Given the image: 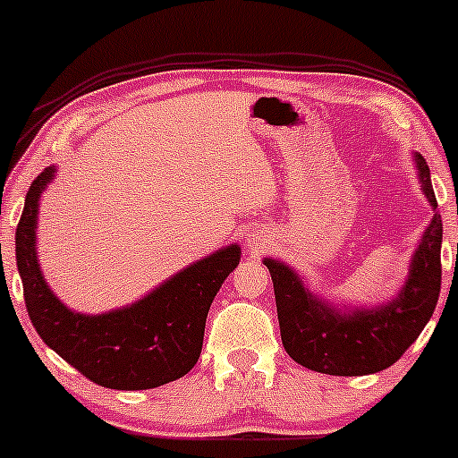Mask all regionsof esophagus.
I'll return each instance as SVG.
<instances>
[{"label": "esophagus", "instance_id": "34e87169", "mask_svg": "<svg viewBox=\"0 0 458 458\" xmlns=\"http://www.w3.org/2000/svg\"><path fill=\"white\" fill-rule=\"evenodd\" d=\"M245 247H247V251H251V254H260V251L265 250V241L256 234H247Z\"/></svg>", "mask_w": 458, "mask_h": 458}]
</instances>
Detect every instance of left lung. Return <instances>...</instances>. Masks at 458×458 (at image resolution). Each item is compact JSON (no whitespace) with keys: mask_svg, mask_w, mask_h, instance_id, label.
Returning a JSON list of instances; mask_svg holds the SVG:
<instances>
[{"mask_svg":"<svg viewBox=\"0 0 458 458\" xmlns=\"http://www.w3.org/2000/svg\"><path fill=\"white\" fill-rule=\"evenodd\" d=\"M420 189L437 208L430 170L420 152H413ZM441 215L418 241L401 291L375 306L329 301L286 262L265 259L276 291L282 344L297 364L335 377H361L386 370L401 360L433 317L441 291Z\"/></svg>","mask_w":458,"mask_h":458,"instance_id":"obj_1","label":"left lung"}]
</instances>
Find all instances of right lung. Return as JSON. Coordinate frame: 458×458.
I'll return each instance as SVG.
<instances>
[{"mask_svg":"<svg viewBox=\"0 0 458 458\" xmlns=\"http://www.w3.org/2000/svg\"><path fill=\"white\" fill-rule=\"evenodd\" d=\"M55 174L57 165H49L36 176L17 225V267L31 325L62 360L109 390H152L185 377L202 353L213 299L239 265V243L191 262L129 306L77 312L51 291L36 254L40 198Z\"/></svg>","mask_w":458,"mask_h":458,"instance_id":"right-lung-1","label":"right lung"}]
</instances>
